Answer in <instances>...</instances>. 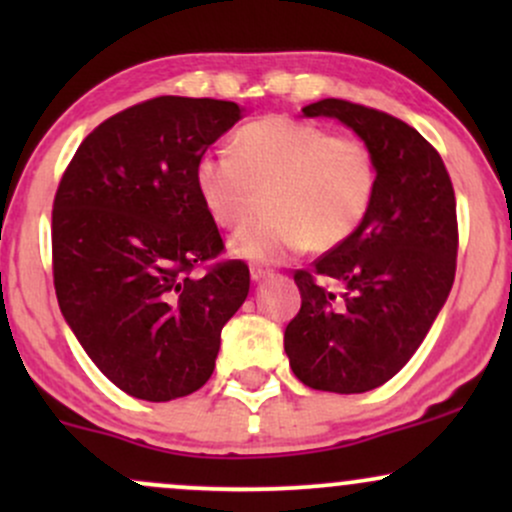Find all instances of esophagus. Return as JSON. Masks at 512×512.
I'll use <instances>...</instances> for the list:
<instances>
[{
	"instance_id": "34e87169",
	"label": "esophagus",
	"mask_w": 512,
	"mask_h": 512,
	"mask_svg": "<svg viewBox=\"0 0 512 512\" xmlns=\"http://www.w3.org/2000/svg\"><path fill=\"white\" fill-rule=\"evenodd\" d=\"M250 276H252V281H262V279H267V276H269V269L250 267Z\"/></svg>"
}]
</instances>
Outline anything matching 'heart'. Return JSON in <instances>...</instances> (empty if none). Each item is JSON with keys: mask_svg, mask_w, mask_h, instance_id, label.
<instances>
[{"mask_svg": "<svg viewBox=\"0 0 512 512\" xmlns=\"http://www.w3.org/2000/svg\"><path fill=\"white\" fill-rule=\"evenodd\" d=\"M231 151L199 158L195 185L211 219L226 228L245 226L267 195L269 216L231 240L245 260L284 262L310 243L337 248L373 204L375 161L354 134L269 115L240 127Z\"/></svg>", "mask_w": 512, "mask_h": 512, "instance_id": "obj_1", "label": "heart"}]
</instances>
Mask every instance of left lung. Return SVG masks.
I'll return each instance as SVG.
<instances>
[{"instance_id":"8db88e82","label":"left lung","mask_w":512,"mask_h":512,"mask_svg":"<svg viewBox=\"0 0 512 512\" xmlns=\"http://www.w3.org/2000/svg\"><path fill=\"white\" fill-rule=\"evenodd\" d=\"M303 115L337 117L354 129L378 173L354 236L293 274L301 310L284 332L303 385L356 395L407 366L448 301L457 264L455 190L438 151L383 110L325 98L305 105Z\"/></svg>"}]
</instances>
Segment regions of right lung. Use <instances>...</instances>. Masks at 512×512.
<instances>
[{
	"label": "right lung",
	"mask_w": 512,
	"mask_h": 512,
	"mask_svg": "<svg viewBox=\"0 0 512 512\" xmlns=\"http://www.w3.org/2000/svg\"><path fill=\"white\" fill-rule=\"evenodd\" d=\"M243 108L158 96L101 122L52 204L60 310L98 370L127 395L170 402L211 378L221 330L250 291L195 185L197 161Z\"/></svg>",
	"instance_id": "right-lung-1"
}]
</instances>
